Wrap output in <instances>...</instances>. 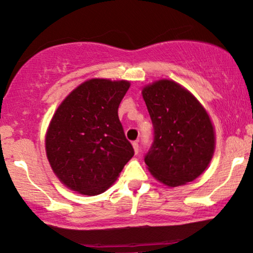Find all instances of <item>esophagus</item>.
<instances>
[{
  "instance_id": "34e87169",
  "label": "esophagus",
  "mask_w": 253,
  "mask_h": 253,
  "mask_svg": "<svg viewBox=\"0 0 253 253\" xmlns=\"http://www.w3.org/2000/svg\"><path fill=\"white\" fill-rule=\"evenodd\" d=\"M132 146H133V150H135V154H138V152H139V144H138V142H133L132 143Z\"/></svg>"
}]
</instances>
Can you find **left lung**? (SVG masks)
I'll use <instances>...</instances> for the list:
<instances>
[{
	"mask_svg": "<svg viewBox=\"0 0 253 253\" xmlns=\"http://www.w3.org/2000/svg\"><path fill=\"white\" fill-rule=\"evenodd\" d=\"M142 93L154 126V138L144 156L149 171L165 185L192 182L213 155L210 117L197 99L173 81H157Z\"/></svg>",
	"mask_w": 253,
	"mask_h": 253,
	"instance_id": "8db88e82",
	"label": "left lung"
}]
</instances>
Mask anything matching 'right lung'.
Masks as SVG:
<instances>
[{"instance_id": "add662e5", "label": "right lung", "mask_w": 253, "mask_h": 253, "mask_svg": "<svg viewBox=\"0 0 253 253\" xmlns=\"http://www.w3.org/2000/svg\"><path fill=\"white\" fill-rule=\"evenodd\" d=\"M130 83L89 80L62 102L45 137L56 176L82 195L104 192L135 154L118 118Z\"/></svg>"}]
</instances>
